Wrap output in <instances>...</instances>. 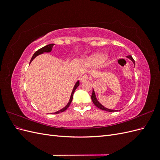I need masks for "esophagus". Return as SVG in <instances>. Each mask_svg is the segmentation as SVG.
Wrapping results in <instances>:
<instances>
[{"label": "esophagus", "instance_id": "esophagus-1", "mask_svg": "<svg viewBox=\"0 0 160 160\" xmlns=\"http://www.w3.org/2000/svg\"><path fill=\"white\" fill-rule=\"evenodd\" d=\"M89 76L87 75H85L81 77V82H83V81H88V80H89Z\"/></svg>", "mask_w": 160, "mask_h": 160}]
</instances>
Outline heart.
<instances>
[{"label":"heart","mask_w":160,"mask_h":160,"mask_svg":"<svg viewBox=\"0 0 160 160\" xmlns=\"http://www.w3.org/2000/svg\"><path fill=\"white\" fill-rule=\"evenodd\" d=\"M106 55L104 54H98L92 56L86 59V63L89 66L99 65L105 61Z\"/></svg>","instance_id":"b5f03b06"}]
</instances>
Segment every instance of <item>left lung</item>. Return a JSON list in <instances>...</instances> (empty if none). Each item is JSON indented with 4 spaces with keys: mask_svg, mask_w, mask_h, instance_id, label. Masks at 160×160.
<instances>
[{
    "mask_svg": "<svg viewBox=\"0 0 160 160\" xmlns=\"http://www.w3.org/2000/svg\"><path fill=\"white\" fill-rule=\"evenodd\" d=\"M127 57L129 58V59L132 60L133 61V63H134V65H135V61L133 59V57H132V55H128V56H127ZM91 99H92V101H93V103H94V105L96 106V107H98V108H99L101 109L106 111H109V112H113V111H118V110L109 109H108V108L103 107V106L101 105L98 100H97L96 97H95V91H94L93 89V93H92V95H91Z\"/></svg>",
    "mask_w": 160,
    "mask_h": 160,
    "instance_id": "left-lung-1",
    "label": "left lung"
}]
</instances>
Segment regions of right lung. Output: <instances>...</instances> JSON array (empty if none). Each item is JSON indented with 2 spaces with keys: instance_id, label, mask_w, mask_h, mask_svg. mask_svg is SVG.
Instances as JSON below:
<instances>
[{
  "instance_id": "right-lung-1",
  "label": "right lung",
  "mask_w": 160,
  "mask_h": 160,
  "mask_svg": "<svg viewBox=\"0 0 160 160\" xmlns=\"http://www.w3.org/2000/svg\"><path fill=\"white\" fill-rule=\"evenodd\" d=\"M53 45H54V44L47 45H46V46H45V47H43L41 48V49H38V51H37L35 53H34V55H32V58H31V61H30V63H31V62L34 59H35V58L37 55H40V54H42V53H43L44 52H51V50H52V48ZM79 85V81H77V83H76V84L75 85L74 88H73V89H72V91L71 95V98H70L69 103L67 104V105L65 106V108H63L62 109H61V110H59V111H57V112L53 113H55V114L59 113H61V112H63V111H65L66 109H67V108H68L69 107V105H70V104H71V101H72V98H73L74 92H75V89L77 88V87H78Z\"/></svg>"
}]
</instances>
